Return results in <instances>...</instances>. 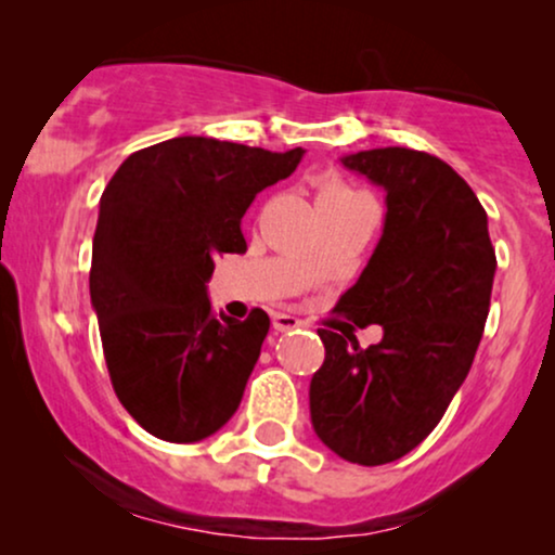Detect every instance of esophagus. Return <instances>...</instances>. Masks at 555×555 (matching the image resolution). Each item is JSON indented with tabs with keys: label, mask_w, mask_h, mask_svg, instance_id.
Here are the masks:
<instances>
[{
	"label": "esophagus",
	"mask_w": 555,
	"mask_h": 555,
	"mask_svg": "<svg viewBox=\"0 0 555 555\" xmlns=\"http://www.w3.org/2000/svg\"><path fill=\"white\" fill-rule=\"evenodd\" d=\"M271 323H273V331H282V334H284V331H295L299 326H305V323L299 321V318L286 315V313H273Z\"/></svg>",
	"instance_id": "obj_1"
}]
</instances>
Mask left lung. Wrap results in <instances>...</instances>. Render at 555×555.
<instances>
[{"label": "left lung", "instance_id": "obj_1", "mask_svg": "<svg viewBox=\"0 0 555 555\" xmlns=\"http://www.w3.org/2000/svg\"><path fill=\"white\" fill-rule=\"evenodd\" d=\"M386 190L384 234L336 308L384 339L318 328L326 360L310 380V420L352 464L397 462L430 436L473 367L495 276L488 214L438 156L373 149L341 158Z\"/></svg>", "mask_w": 555, "mask_h": 555}]
</instances>
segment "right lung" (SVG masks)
<instances>
[{"mask_svg":"<svg viewBox=\"0 0 555 555\" xmlns=\"http://www.w3.org/2000/svg\"><path fill=\"white\" fill-rule=\"evenodd\" d=\"M302 154L182 135L127 156L106 184L91 305L117 399L151 436L195 443L237 412L271 321L216 315L206 282L216 256L247 250L242 216Z\"/></svg>","mask_w":555,"mask_h":555,"instance_id":"1","label":"right lung"}]
</instances>
